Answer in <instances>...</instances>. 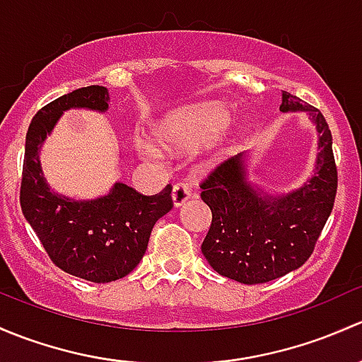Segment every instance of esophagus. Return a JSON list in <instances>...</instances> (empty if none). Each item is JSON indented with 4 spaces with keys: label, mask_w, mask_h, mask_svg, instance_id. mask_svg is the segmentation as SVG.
<instances>
[{
    "label": "esophagus",
    "mask_w": 362,
    "mask_h": 362,
    "mask_svg": "<svg viewBox=\"0 0 362 362\" xmlns=\"http://www.w3.org/2000/svg\"><path fill=\"white\" fill-rule=\"evenodd\" d=\"M192 199V189H189L188 185L185 182H177L173 188V202L174 207H181L186 200Z\"/></svg>",
    "instance_id": "obj_1"
}]
</instances>
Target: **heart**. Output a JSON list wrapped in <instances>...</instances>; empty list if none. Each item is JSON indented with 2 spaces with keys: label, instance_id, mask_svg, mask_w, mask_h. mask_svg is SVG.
<instances>
[{
  "label": "heart",
  "instance_id": "b5f03b06",
  "mask_svg": "<svg viewBox=\"0 0 362 362\" xmlns=\"http://www.w3.org/2000/svg\"><path fill=\"white\" fill-rule=\"evenodd\" d=\"M228 124V111L218 103H202L169 115L160 127L158 137L174 150H186L204 143ZM143 153L155 156L151 146H143Z\"/></svg>",
  "mask_w": 362,
  "mask_h": 362
}]
</instances>
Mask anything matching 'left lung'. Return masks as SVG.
I'll return each mask as SVG.
<instances>
[{
	"label": "left lung",
	"instance_id": "1",
	"mask_svg": "<svg viewBox=\"0 0 362 362\" xmlns=\"http://www.w3.org/2000/svg\"><path fill=\"white\" fill-rule=\"evenodd\" d=\"M281 111L307 113L315 125L317 156L310 180L272 195L249 180L247 155L238 153L200 185L212 212L202 255L219 275L242 284L274 281L307 262L337 197L333 137L322 113L289 92H282Z\"/></svg>",
	"mask_w": 362,
	"mask_h": 362
}]
</instances>
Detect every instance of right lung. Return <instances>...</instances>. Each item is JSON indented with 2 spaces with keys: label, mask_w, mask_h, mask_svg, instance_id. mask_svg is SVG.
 I'll return each mask as SVG.
<instances>
[{
  "label": "right lung",
  "mask_w": 362,
  "mask_h": 362,
  "mask_svg": "<svg viewBox=\"0 0 362 362\" xmlns=\"http://www.w3.org/2000/svg\"><path fill=\"white\" fill-rule=\"evenodd\" d=\"M107 103V88L90 85L42 107L25 136L21 185L22 214L52 262L74 277L98 284L118 281L139 264L155 223L173 209L170 185L148 197L117 181L106 195L74 200L52 189L45 180L40 151L62 113H106Z\"/></svg>",
  "instance_id": "add662e5"
}]
</instances>
